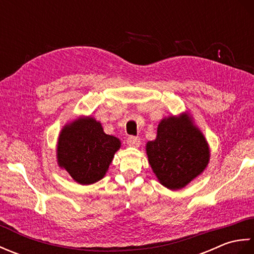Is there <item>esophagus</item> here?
Here are the masks:
<instances>
[{
	"label": "esophagus",
	"instance_id": "1",
	"mask_svg": "<svg viewBox=\"0 0 254 254\" xmlns=\"http://www.w3.org/2000/svg\"><path fill=\"white\" fill-rule=\"evenodd\" d=\"M127 145H130L132 147H138L139 144H141V138L137 136H130L127 139Z\"/></svg>",
	"mask_w": 254,
	"mask_h": 254
}]
</instances>
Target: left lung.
Segmentation results:
<instances>
[{"label":"left lung","mask_w":254,"mask_h":254,"mask_svg":"<svg viewBox=\"0 0 254 254\" xmlns=\"http://www.w3.org/2000/svg\"><path fill=\"white\" fill-rule=\"evenodd\" d=\"M148 161L163 186L171 190L186 187L208 164L207 142L189 117L164 119L157 137L146 145Z\"/></svg>","instance_id":"left-lung-1"}]
</instances>
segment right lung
<instances>
[{
	"label": "right lung",
	"mask_w": 254,
	"mask_h": 254,
	"mask_svg": "<svg viewBox=\"0 0 254 254\" xmlns=\"http://www.w3.org/2000/svg\"><path fill=\"white\" fill-rule=\"evenodd\" d=\"M120 146L119 138L107 135L95 119H79L62 130L58 161L75 181L91 185L104 178Z\"/></svg>",
	"instance_id": "obj_1"
}]
</instances>
